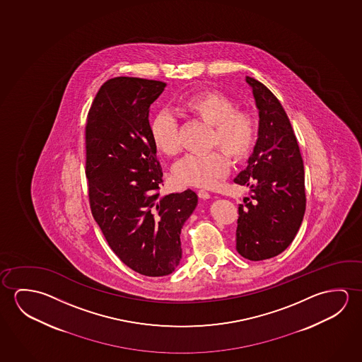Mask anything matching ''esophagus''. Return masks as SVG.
<instances>
[{"mask_svg": "<svg viewBox=\"0 0 362 362\" xmlns=\"http://www.w3.org/2000/svg\"><path fill=\"white\" fill-rule=\"evenodd\" d=\"M197 194H199V196H200L202 200H207V199H210V197H211V194H210L209 191H206V189H199V191H197Z\"/></svg>", "mask_w": 362, "mask_h": 362, "instance_id": "obj_1", "label": "esophagus"}]
</instances>
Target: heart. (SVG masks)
Here are the masks:
<instances>
[{
	"label": "heart",
	"instance_id": "1",
	"mask_svg": "<svg viewBox=\"0 0 362 362\" xmlns=\"http://www.w3.org/2000/svg\"><path fill=\"white\" fill-rule=\"evenodd\" d=\"M235 108V103L230 98L218 92L194 94L182 103L185 112L213 127L211 147H220L231 160L240 161L252 151L257 128L250 113ZM149 132L156 148L162 155L177 153L178 128L173 115L161 112L156 115L151 122ZM228 171L229 160L221 151L186 155L173 167L177 181L197 187H213Z\"/></svg>",
	"mask_w": 362,
	"mask_h": 362
}]
</instances>
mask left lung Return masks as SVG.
I'll return each instance as SVG.
<instances>
[{
  "instance_id": "obj_1",
  "label": "left lung",
  "mask_w": 362,
  "mask_h": 362,
  "mask_svg": "<svg viewBox=\"0 0 362 362\" xmlns=\"http://www.w3.org/2000/svg\"><path fill=\"white\" fill-rule=\"evenodd\" d=\"M258 110V138L247 166L234 182L250 197L239 205L236 250L249 260L284 252L297 235L305 211L304 167L298 142L281 102L260 81L247 76Z\"/></svg>"
}]
</instances>
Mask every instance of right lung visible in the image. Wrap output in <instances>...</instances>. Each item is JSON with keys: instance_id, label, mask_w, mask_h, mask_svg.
<instances>
[{"instance_id": "obj_1", "label": "right lung", "mask_w": 362, "mask_h": 362, "mask_svg": "<svg viewBox=\"0 0 362 362\" xmlns=\"http://www.w3.org/2000/svg\"><path fill=\"white\" fill-rule=\"evenodd\" d=\"M166 83L117 76L93 102L86 128L93 216L122 262L139 274H171L182 258L181 229L197 206L192 189L161 196L162 168L149 107Z\"/></svg>"}]
</instances>
